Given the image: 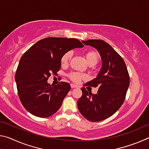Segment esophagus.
Here are the masks:
<instances>
[{
  "instance_id": "34e87169",
  "label": "esophagus",
  "mask_w": 149,
  "mask_h": 149,
  "mask_svg": "<svg viewBox=\"0 0 149 149\" xmlns=\"http://www.w3.org/2000/svg\"><path fill=\"white\" fill-rule=\"evenodd\" d=\"M71 85V87H72V88H75V87H77L76 85L73 84H71V85Z\"/></svg>"
}]
</instances>
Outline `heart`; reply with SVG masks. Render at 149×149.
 <instances>
[{
    "instance_id": "1",
    "label": "heart",
    "mask_w": 149,
    "mask_h": 149,
    "mask_svg": "<svg viewBox=\"0 0 149 149\" xmlns=\"http://www.w3.org/2000/svg\"><path fill=\"white\" fill-rule=\"evenodd\" d=\"M72 56V52L68 51L62 55L60 59L61 64L63 65H66L69 64ZM85 58L86 62L89 65H95L99 62V54L95 50H88L85 54ZM69 77L72 81L78 82L79 80L84 79L85 75L79 72H73L69 74Z\"/></svg>"
}]
</instances>
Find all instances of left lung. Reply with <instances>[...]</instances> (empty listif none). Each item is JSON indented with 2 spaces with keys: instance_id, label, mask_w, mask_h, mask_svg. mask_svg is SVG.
Segmentation results:
<instances>
[{
  "instance_id": "left-lung-1",
  "label": "left lung",
  "mask_w": 149,
  "mask_h": 149,
  "mask_svg": "<svg viewBox=\"0 0 149 149\" xmlns=\"http://www.w3.org/2000/svg\"><path fill=\"white\" fill-rule=\"evenodd\" d=\"M82 42L99 51L102 67L97 77L84 85L99 87L97 93L93 94L91 91L82 87L77 107L87 120L100 122L112 116L122 107L130 85L129 73L124 60L107 42L99 39Z\"/></svg>"
}]
</instances>
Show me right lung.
<instances>
[{"mask_svg": "<svg viewBox=\"0 0 149 149\" xmlns=\"http://www.w3.org/2000/svg\"><path fill=\"white\" fill-rule=\"evenodd\" d=\"M84 47L77 39L48 37L37 41L23 54L15 80L20 101L29 112L47 118L59 110L71 87L62 81L52 86L47 80L51 74H57L65 52Z\"/></svg>", "mask_w": 149, "mask_h": 149, "instance_id": "1", "label": "right lung"}]
</instances>
